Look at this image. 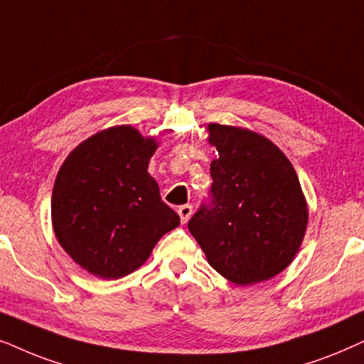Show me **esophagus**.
<instances>
[{
	"instance_id": "obj_1",
	"label": "esophagus",
	"mask_w": 364,
	"mask_h": 364,
	"mask_svg": "<svg viewBox=\"0 0 364 364\" xmlns=\"http://www.w3.org/2000/svg\"><path fill=\"white\" fill-rule=\"evenodd\" d=\"M178 215L181 218V223H188L193 215V206L191 205H183L178 208Z\"/></svg>"
}]
</instances>
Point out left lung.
Listing matches in <instances>:
<instances>
[{"label": "left lung", "mask_w": 364, "mask_h": 364, "mask_svg": "<svg viewBox=\"0 0 364 364\" xmlns=\"http://www.w3.org/2000/svg\"><path fill=\"white\" fill-rule=\"evenodd\" d=\"M211 206L203 205L188 230L208 263L240 287L261 283L291 264L308 226V203L298 174L263 134L210 123Z\"/></svg>", "instance_id": "obj_1"}]
</instances>
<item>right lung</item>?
Instances as JSON below:
<instances>
[{
  "instance_id": "1",
  "label": "right lung",
  "mask_w": 364,
  "mask_h": 364,
  "mask_svg": "<svg viewBox=\"0 0 364 364\" xmlns=\"http://www.w3.org/2000/svg\"><path fill=\"white\" fill-rule=\"evenodd\" d=\"M158 141L129 124L80 143L63 161L51 196L58 243L90 274L118 279L149 258L179 216L148 173Z\"/></svg>"
}]
</instances>
